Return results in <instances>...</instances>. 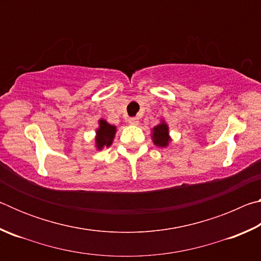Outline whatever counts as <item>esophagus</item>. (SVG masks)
<instances>
[{
    "label": "esophagus",
    "mask_w": 261,
    "mask_h": 261,
    "mask_svg": "<svg viewBox=\"0 0 261 261\" xmlns=\"http://www.w3.org/2000/svg\"><path fill=\"white\" fill-rule=\"evenodd\" d=\"M129 123L131 125H138L139 121H138V118H137V117H131V118H129Z\"/></svg>",
    "instance_id": "34e87169"
}]
</instances>
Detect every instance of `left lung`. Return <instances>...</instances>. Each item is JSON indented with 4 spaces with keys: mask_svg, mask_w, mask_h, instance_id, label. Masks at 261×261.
<instances>
[{
    "mask_svg": "<svg viewBox=\"0 0 261 261\" xmlns=\"http://www.w3.org/2000/svg\"><path fill=\"white\" fill-rule=\"evenodd\" d=\"M152 139L153 143L156 146L160 147H167L169 145L170 137H169V127H168L167 123L161 122L160 124L153 127L152 130Z\"/></svg>",
    "mask_w": 261,
    "mask_h": 261,
    "instance_id": "8db88e82",
    "label": "left lung"
}]
</instances>
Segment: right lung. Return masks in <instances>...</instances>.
<instances>
[{
	"label": "right lung",
	"mask_w": 261,
	"mask_h": 261,
	"mask_svg": "<svg viewBox=\"0 0 261 261\" xmlns=\"http://www.w3.org/2000/svg\"><path fill=\"white\" fill-rule=\"evenodd\" d=\"M115 134H116V126L109 124L107 121L100 120L95 136V147L98 149L109 147L113 144Z\"/></svg>",
	"instance_id": "add662e5"
}]
</instances>
